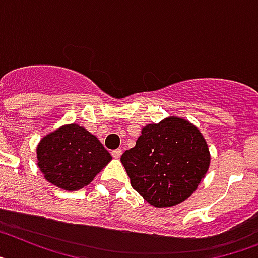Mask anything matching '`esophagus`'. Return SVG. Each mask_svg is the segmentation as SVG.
<instances>
[{"label": "esophagus", "instance_id": "34e87169", "mask_svg": "<svg viewBox=\"0 0 258 258\" xmlns=\"http://www.w3.org/2000/svg\"><path fill=\"white\" fill-rule=\"evenodd\" d=\"M121 154H122V150H121V149H114V150H112V157H113V158H120Z\"/></svg>", "mask_w": 258, "mask_h": 258}]
</instances>
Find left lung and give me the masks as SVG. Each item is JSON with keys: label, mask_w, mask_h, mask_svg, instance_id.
I'll list each match as a JSON object with an SVG mask.
<instances>
[{"label": "left lung", "mask_w": 258, "mask_h": 258, "mask_svg": "<svg viewBox=\"0 0 258 258\" xmlns=\"http://www.w3.org/2000/svg\"><path fill=\"white\" fill-rule=\"evenodd\" d=\"M208 145L197 126L170 116L142 127L121 155L131 184L154 207H172L192 195L210 167Z\"/></svg>", "instance_id": "obj_1"}]
</instances>
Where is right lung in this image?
<instances>
[{
    "mask_svg": "<svg viewBox=\"0 0 258 258\" xmlns=\"http://www.w3.org/2000/svg\"><path fill=\"white\" fill-rule=\"evenodd\" d=\"M37 159L48 182L63 190L76 191L92 182L112 157L93 134L78 124H70L40 140Z\"/></svg>",
    "mask_w": 258,
    "mask_h": 258,
    "instance_id": "right-lung-1",
    "label": "right lung"
}]
</instances>
